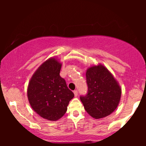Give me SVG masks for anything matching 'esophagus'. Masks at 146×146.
Returning a JSON list of instances; mask_svg holds the SVG:
<instances>
[{
    "mask_svg": "<svg viewBox=\"0 0 146 146\" xmlns=\"http://www.w3.org/2000/svg\"><path fill=\"white\" fill-rule=\"evenodd\" d=\"M73 93H74V95H75V97H77L78 96V90H74V91H73Z\"/></svg>",
    "mask_w": 146,
    "mask_h": 146,
    "instance_id": "34e87169",
    "label": "esophagus"
}]
</instances>
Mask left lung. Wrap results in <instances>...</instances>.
<instances>
[{"instance_id":"left-lung-1","label":"left lung","mask_w":146,"mask_h":146,"mask_svg":"<svg viewBox=\"0 0 146 146\" xmlns=\"http://www.w3.org/2000/svg\"><path fill=\"white\" fill-rule=\"evenodd\" d=\"M88 93L80 97L84 109L95 119L110 115L119 104L121 88L108 68L99 64L87 68Z\"/></svg>"}]
</instances>
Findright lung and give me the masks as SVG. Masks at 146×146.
<instances>
[{"label":"right lung","mask_w":146,"mask_h":146,"mask_svg":"<svg viewBox=\"0 0 146 146\" xmlns=\"http://www.w3.org/2000/svg\"><path fill=\"white\" fill-rule=\"evenodd\" d=\"M62 63L55 57L48 58L35 71L27 88L32 109L49 121H57L66 113L74 94L60 75Z\"/></svg>","instance_id":"add662e5"}]
</instances>
